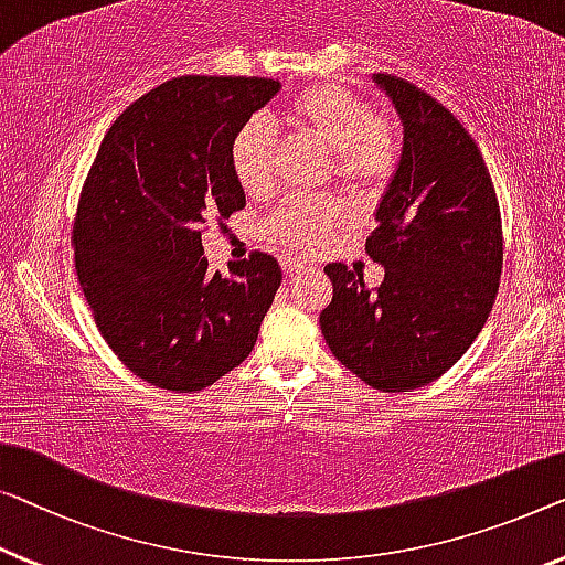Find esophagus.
Instances as JSON below:
<instances>
[{
    "label": "esophagus",
    "mask_w": 565,
    "mask_h": 565,
    "mask_svg": "<svg viewBox=\"0 0 565 565\" xmlns=\"http://www.w3.org/2000/svg\"><path fill=\"white\" fill-rule=\"evenodd\" d=\"M281 268H284L286 279H291V276H297V274L305 271V264H301V260H284Z\"/></svg>",
    "instance_id": "obj_1"
}]
</instances>
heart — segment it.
Here are the masks:
<instances>
[{
    "label": "heart",
    "instance_id": "1",
    "mask_svg": "<svg viewBox=\"0 0 565 565\" xmlns=\"http://www.w3.org/2000/svg\"><path fill=\"white\" fill-rule=\"evenodd\" d=\"M284 121L330 151L340 182L360 192H377L391 182L401 162L398 126L375 116L363 96L342 86H315L294 96ZM231 167L248 198H266L276 184V145L264 121L243 124L231 141ZM348 221L340 200L286 202L266 221V235L289 254L322 246Z\"/></svg>",
    "mask_w": 565,
    "mask_h": 565
}]
</instances>
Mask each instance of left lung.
Returning <instances> with one entry per match:
<instances>
[{
    "instance_id": "1",
    "label": "left lung",
    "mask_w": 565,
    "mask_h": 565,
    "mask_svg": "<svg viewBox=\"0 0 565 565\" xmlns=\"http://www.w3.org/2000/svg\"><path fill=\"white\" fill-rule=\"evenodd\" d=\"M375 83L403 124L398 170L377 205L363 274L324 266L332 301L319 315L332 355L383 393L424 388L469 350L490 317L502 274V221L482 151L449 108L398 75Z\"/></svg>"
}]
</instances>
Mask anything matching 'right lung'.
<instances>
[{
	"label": "right lung",
	"instance_id": "obj_1",
	"mask_svg": "<svg viewBox=\"0 0 565 565\" xmlns=\"http://www.w3.org/2000/svg\"><path fill=\"white\" fill-rule=\"evenodd\" d=\"M281 83L182 75L111 124L73 221L75 271L114 355L157 388L192 393L254 350L281 266L254 250L207 271L202 233L246 207L231 141Z\"/></svg>",
	"mask_w": 565,
	"mask_h": 565
}]
</instances>
